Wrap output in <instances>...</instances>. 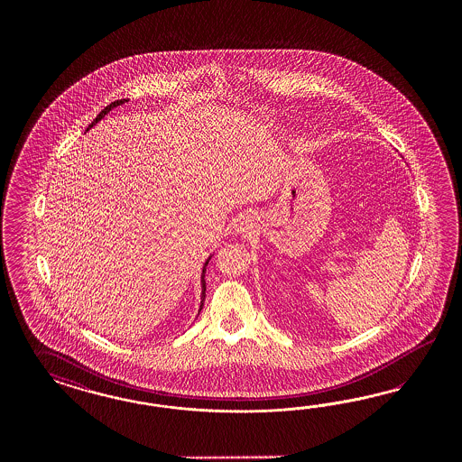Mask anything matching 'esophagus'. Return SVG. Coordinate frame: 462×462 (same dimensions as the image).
Segmentation results:
<instances>
[{
	"mask_svg": "<svg viewBox=\"0 0 462 462\" xmlns=\"http://www.w3.org/2000/svg\"><path fill=\"white\" fill-rule=\"evenodd\" d=\"M252 220L249 218V217H244V218H240L238 220V230L240 232H249L252 228Z\"/></svg>",
	"mask_w": 462,
	"mask_h": 462,
	"instance_id": "34e87169",
	"label": "esophagus"
}]
</instances>
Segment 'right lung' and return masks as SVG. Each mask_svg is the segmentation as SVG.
Segmentation results:
<instances>
[{
  "mask_svg": "<svg viewBox=\"0 0 462 462\" xmlns=\"http://www.w3.org/2000/svg\"><path fill=\"white\" fill-rule=\"evenodd\" d=\"M126 99H116V101H113V103H110L105 110H101L99 112L98 116L91 122V125L88 126V130L91 128V126L95 125V124H98L99 120L106 115V113L110 112L112 108H115V106H118V105H124L125 103ZM210 261V259H208ZM208 261L205 263V267H203V274H201V284H203V293H201V307H199V311H201V308H203V301H205V291H207V282H205V271H207V266H208Z\"/></svg>",
  "mask_w": 462,
  "mask_h": 462,
  "instance_id": "obj_1",
  "label": "right lung"
}]
</instances>
